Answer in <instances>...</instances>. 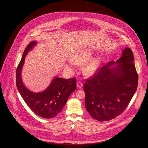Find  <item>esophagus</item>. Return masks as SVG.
<instances>
[{"label":"esophagus","mask_w":148,"mask_h":148,"mask_svg":"<svg viewBox=\"0 0 148 148\" xmlns=\"http://www.w3.org/2000/svg\"><path fill=\"white\" fill-rule=\"evenodd\" d=\"M76 85H77V87L78 88H81L82 87V86H83V84H82V83L81 82H77Z\"/></svg>","instance_id":"1"}]
</instances>
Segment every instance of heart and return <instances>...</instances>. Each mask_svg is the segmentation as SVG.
Returning <instances> with one entry per match:
<instances>
[{"mask_svg": "<svg viewBox=\"0 0 148 148\" xmlns=\"http://www.w3.org/2000/svg\"><path fill=\"white\" fill-rule=\"evenodd\" d=\"M92 57V51L89 49H85L78 51L73 58V61L77 64H84L89 61L88 63L86 62L82 68V72L86 76L93 75L97 72L100 65V58L97 57L91 59Z\"/></svg>", "mask_w": 148, "mask_h": 148, "instance_id": "b5f03b06", "label": "heart"}]
</instances>
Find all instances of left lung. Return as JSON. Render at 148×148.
Instances as JSON below:
<instances>
[{
	"label": "left lung",
	"instance_id": "obj_1",
	"mask_svg": "<svg viewBox=\"0 0 148 148\" xmlns=\"http://www.w3.org/2000/svg\"><path fill=\"white\" fill-rule=\"evenodd\" d=\"M131 49L125 48L116 62L111 61L84 85L85 108L99 121H110L127 107L138 86V76Z\"/></svg>",
	"mask_w": 148,
	"mask_h": 148
}]
</instances>
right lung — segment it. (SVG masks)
Masks as SVG:
<instances>
[{
	"instance_id": "right-lung-1",
	"label": "right lung",
	"mask_w": 148,
	"mask_h": 148,
	"mask_svg": "<svg viewBox=\"0 0 148 148\" xmlns=\"http://www.w3.org/2000/svg\"><path fill=\"white\" fill-rule=\"evenodd\" d=\"M36 43V41H32L24 50L16 70V86L24 101L33 112L42 118L50 119L61 112L70 95L76 90V81L75 78L65 79L55 77L43 92L35 93L28 90L23 84L21 72L25 56Z\"/></svg>"
}]
</instances>
